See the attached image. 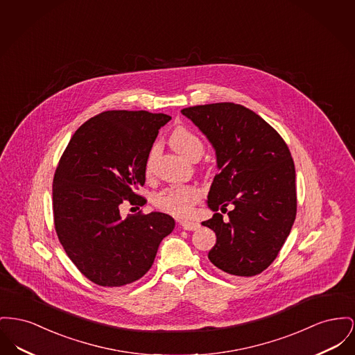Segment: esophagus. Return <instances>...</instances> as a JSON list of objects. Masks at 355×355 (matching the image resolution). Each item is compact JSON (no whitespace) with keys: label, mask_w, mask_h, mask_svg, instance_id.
Listing matches in <instances>:
<instances>
[{"label":"esophagus","mask_w":355,"mask_h":355,"mask_svg":"<svg viewBox=\"0 0 355 355\" xmlns=\"http://www.w3.org/2000/svg\"><path fill=\"white\" fill-rule=\"evenodd\" d=\"M181 227L185 230H197L200 228V224L196 221H181Z\"/></svg>","instance_id":"1"}]
</instances>
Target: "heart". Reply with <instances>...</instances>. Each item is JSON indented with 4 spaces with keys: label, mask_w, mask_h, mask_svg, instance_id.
Listing matches in <instances>:
<instances>
[{
    "label": "heart",
    "mask_w": 355,
    "mask_h": 355,
    "mask_svg": "<svg viewBox=\"0 0 355 355\" xmlns=\"http://www.w3.org/2000/svg\"><path fill=\"white\" fill-rule=\"evenodd\" d=\"M170 144L180 154L190 159L193 155H201L204 145L201 139L187 127H177L170 135ZM158 153V147L153 146L146 159V173H151ZM201 198V190L193 185H174L164 189L154 197L155 208L173 214L175 217H188L193 205Z\"/></svg>",
    "instance_id": "b5f03b06"
}]
</instances>
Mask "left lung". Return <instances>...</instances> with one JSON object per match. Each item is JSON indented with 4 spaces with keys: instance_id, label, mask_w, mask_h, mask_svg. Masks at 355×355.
<instances>
[{
    "instance_id": "8db88e82",
    "label": "left lung",
    "mask_w": 355,
    "mask_h": 355,
    "mask_svg": "<svg viewBox=\"0 0 355 355\" xmlns=\"http://www.w3.org/2000/svg\"><path fill=\"white\" fill-rule=\"evenodd\" d=\"M181 112L216 150L217 167L208 194L213 217L202 223L216 233L209 260L234 276L268 268L296 217L295 165L279 132L250 108L234 103L194 105ZM230 205L229 220L218 213Z\"/></svg>"
}]
</instances>
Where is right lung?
Here are the masks:
<instances>
[{
  "instance_id": "obj_1",
  "label": "right lung",
  "mask_w": 355,
  "mask_h": 355,
  "mask_svg": "<svg viewBox=\"0 0 355 355\" xmlns=\"http://www.w3.org/2000/svg\"><path fill=\"white\" fill-rule=\"evenodd\" d=\"M171 118L112 110L72 135L53 177V220L65 253L92 283L121 287L141 279L174 230L166 213L121 216V205H145L146 159L158 130Z\"/></svg>"
}]
</instances>
